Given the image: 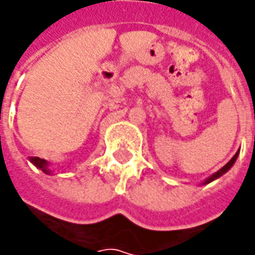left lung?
<instances>
[{
  "label": "left lung",
  "instance_id": "1",
  "mask_svg": "<svg viewBox=\"0 0 255 255\" xmlns=\"http://www.w3.org/2000/svg\"><path fill=\"white\" fill-rule=\"evenodd\" d=\"M238 154H239V151H236V154L234 155V157H232V158H231V160L228 161V162H227V164H225V165L223 166V168H221V169H220V171H217V172H216V173H213V175H212V176L208 177V179H206V180H205V182H203V184H208V183L213 182V180H216V179H219L220 176H223V175H224L225 172H228V171H230L231 168H232V165H234V164H235L236 158H238Z\"/></svg>",
  "mask_w": 255,
  "mask_h": 255
}]
</instances>
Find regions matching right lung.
I'll return each mask as SVG.
<instances>
[{"label": "right lung", "instance_id": "add662e5", "mask_svg": "<svg viewBox=\"0 0 255 255\" xmlns=\"http://www.w3.org/2000/svg\"><path fill=\"white\" fill-rule=\"evenodd\" d=\"M30 161L36 166V168H39L43 173L52 175V171H50V168H49V162H47L46 160L39 158V157H30Z\"/></svg>", "mask_w": 255, "mask_h": 255}]
</instances>
